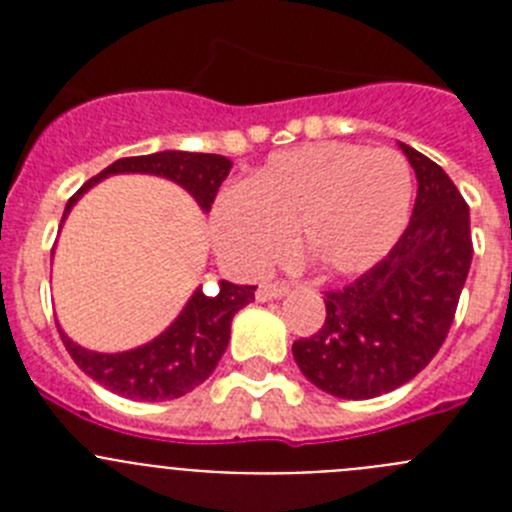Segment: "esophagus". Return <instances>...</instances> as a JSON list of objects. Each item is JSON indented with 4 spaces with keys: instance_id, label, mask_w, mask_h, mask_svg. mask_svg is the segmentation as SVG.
I'll list each match as a JSON object with an SVG mask.
<instances>
[{
    "instance_id": "34e87169",
    "label": "esophagus",
    "mask_w": 512,
    "mask_h": 512,
    "mask_svg": "<svg viewBox=\"0 0 512 512\" xmlns=\"http://www.w3.org/2000/svg\"><path fill=\"white\" fill-rule=\"evenodd\" d=\"M289 292L287 284L282 282H274V284H261L259 289H256V300L259 302H266V300H279V297H284Z\"/></svg>"
}]
</instances>
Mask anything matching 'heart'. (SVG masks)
Here are the masks:
<instances>
[{
    "label": "heart",
    "instance_id": "b5f03b06",
    "mask_svg": "<svg viewBox=\"0 0 512 512\" xmlns=\"http://www.w3.org/2000/svg\"><path fill=\"white\" fill-rule=\"evenodd\" d=\"M413 207V171L390 148L312 143L279 151L246 187L212 205V241L241 274H259L292 246L325 277H356L397 246Z\"/></svg>",
    "mask_w": 512,
    "mask_h": 512
}]
</instances>
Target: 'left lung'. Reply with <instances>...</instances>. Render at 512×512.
Wrapping results in <instances>:
<instances>
[{
  "mask_svg": "<svg viewBox=\"0 0 512 512\" xmlns=\"http://www.w3.org/2000/svg\"><path fill=\"white\" fill-rule=\"evenodd\" d=\"M418 179L397 246L354 284L325 292V323L292 343L300 372L341 400H372L415 377L446 341L472 264L469 207L449 174L400 143Z\"/></svg>",
  "mask_w": 512,
  "mask_h": 512,
  "instance_id": "8db88e82",
  "label": "left lung"
}]
</instances>
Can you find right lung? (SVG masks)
Returning <instances> with one entry per match:
<instances>
[{
	"mask_svg": "<svg viewBox=\"0 0 512 512\" xmlns=\"http://www.w3.org/2000/svg\"><path fill=\"white\" fill-rule=\"evenodd\" d=\"M230 169L233 161L217 153L158 151L151 156L120 158L99 171L71 197L63 210V220L94 184L115 174H151L169 179L187 189L202 212H210L217 189L225 182ZM253 292L256 287L230 282H220V292L215 297H207L202 289H197L161 336L120 354L89 351L71 341L61 328L58 333L81 372L115 395L146 402L176 400L200 387L215 372L217 361L223 359L228 348L233 315L253 302Z\"/></svg>",
	"mask_w": 512,
	"mask_h": 512,
	"instance_id": "right-lung-1",
	"label": "right lung"
}]
</instances>
